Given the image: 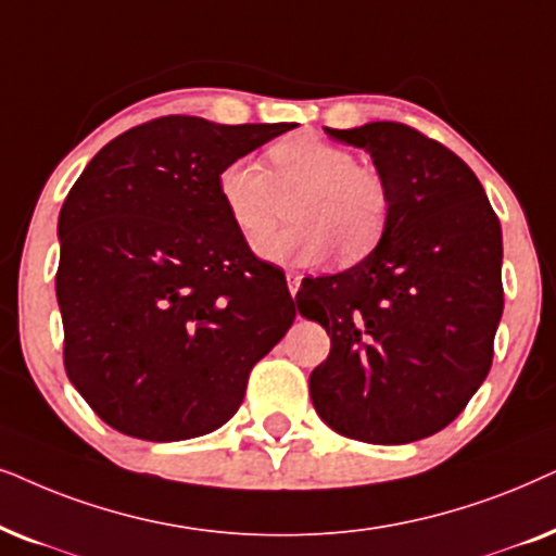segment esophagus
<instances>
[{
  "label": "esophagus",
  "mask_w": 556,
  "mask_h": 556,
  "mask_svg": "<svg viewBox=\"0 0 556 556\" xmlns=\"http://www.w3.org/2000/svg\"><path fill=\"white\" fill-rule=\"evenodd\" d=\"M300 285H302L300 274H294V271L287 274V287H290V294H292V298H294V294L300 292Z\"/></svg>",
  "instance_id": "1"
}]
</instances>
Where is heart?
<instances>
[{"instance_id": "1", "label": "heart", "mask_w": 556, "mask_h": 556, "mask_svg": "<svg viewBox=\"0 0 556 556\" xmlns=\"http://www.w3.org/2000/svg\"><path fill=\"white\" fill-rule=\"evenodd\" d=\"M266 167L239 157L216 177L220 203L247 241L270 230L293 198L295 224L256 243L264 258L317 264L332 247L340 262H355L379 241L389 218L387 185L345 147L313 135L285 137L266 150Z\"/></svg>"}]
</instances>
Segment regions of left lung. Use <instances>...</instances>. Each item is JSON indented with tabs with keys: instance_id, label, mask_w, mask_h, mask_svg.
<instances>
[{
	"instance_id": "left-lung-1",
	"label": "left lung",
	"mask_w": 556,
	"mask_h": 556,
	"mask_svg": "<svg viewBox=\"0 0 556 556\" xmlns=\"http://www.w3.org/2000/svg\"><path fill=\"white\" fill-rule=\"evenodd\" d=\"M325 131L371 154L389 218L364 262L309 279L294 298L330 336L309 396L325 425L351 440H425L491 371L503 315L498 216L476 173L406 124Z\"/></svg>"
}]
</instances>
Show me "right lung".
Wrapping results in <instances>:
<instances>
[{"mask_svg":"<svg viewBox=\"0 0 556 556\" xmlns=\"http://www.w3.org/2000/svg\"><path fill=\"white\" fill-rule=\"evenodd\" d=\"M292 124L162 116L124 131L65 198L55 294L65 374L109 427L177 442L233 417L251 368L294 320L218 198L226 162Z\"/></svg>","mask_w":556,"mask_h":556,"instance_id":"right-lung-1","label":"right lung"}]
</instances>
